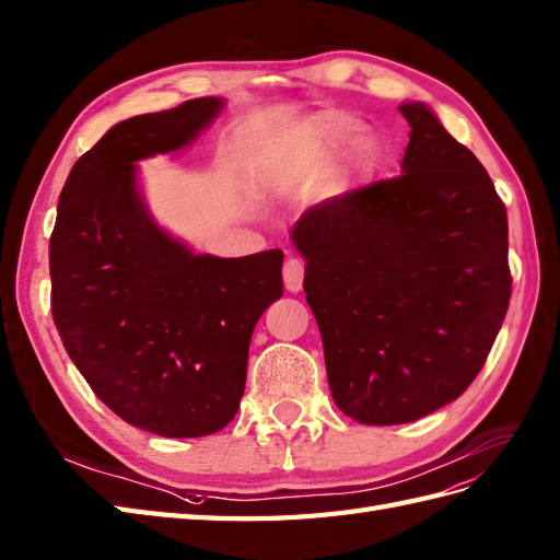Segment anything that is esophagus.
Listing matches in <instances>:
<instances>
[{"mask_svg":"<svg viewBox=\"0 0 560 560\" xmlns=\"http://www.w3.org/2000/svg\"><path fill=\"white\" fill-rule=\"evenodd\" d=\"M282 280H284V288L290 292H299L304 284V264L296 261V258H290L288 264L282 268Z\"/></svg>","mask_w":560,"mask_h":560,"instance_id":"esophagus-1","label":"esophagus"}]
</instances>
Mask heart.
Listing matches in <instances>:
<instances>
[{
	"mask_svg": "<svg viewBox=\"0 0 560 560\" xmlns=\"http://www.w3.org/2000/svg\"><path fill=\"white\" fill-rule=\"evenodd\" d=\"M311 128L327 147H342L351 135L361 128V122L351 116L327 114L313 120ZM383 161H385V144L377 135H359V138L351 142L349 163H351V171L359 177L375 175L377 168L383 166Z\"/></svg>",
	"mask_w": 560,
	"mask_h": 560,
	"instance_id": "obj_1",
	"label": "heart"
}]
</instances>
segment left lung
Instances as JSON below:
<instances>
[{
  "label": "left lung",
  "instance_id": "left-lung-1",
  "mask_svg": "<svg viewBox=\"0 0 560 560\" xmlns=\"http://www.w3.org/2000/svg\"><path fill=\"white\" fill-rule=\"evenodd\" d=\"M394 180L311 207L292 228L345 416L399 425L458 399L511 299L509 218L492 177L422 102Z\"/></svg>",
  "mask_w": 560,
  "mask_h": 560
}]
</instances>
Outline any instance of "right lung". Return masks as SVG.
Here are the masks:
<instances>
[{
	"label": "right lung",
	"mask_w": 560,
	"mask_h": 560,
	"mask_svg": "<svg viewBox=\"0 0 560 560\" xmlns=\"http://www.w3.org/2000/svg\"><path fill=\"white\" fill-rule=\"evenodd\" d=\"M223 106L199 97L116 122L68 173L49 240L68 357L118 418L161 438H203L235 418L254 325L282 296L280 249L195 254L142 197L138 161L192 144Z\"/></svg>",
	"instance_id": "obj_1"
}]
</instances>
